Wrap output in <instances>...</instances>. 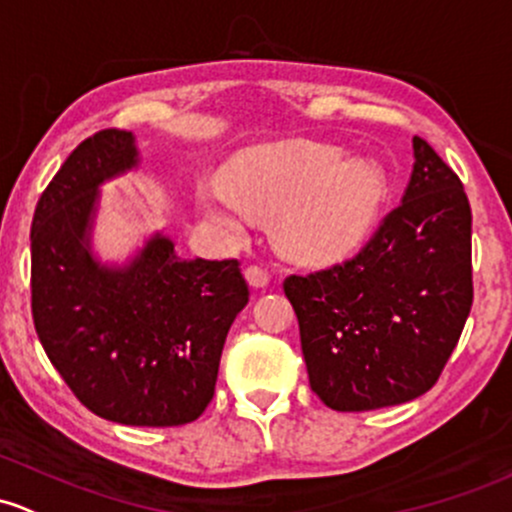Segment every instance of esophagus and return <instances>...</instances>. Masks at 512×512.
<instances>
[{
    "label": "esophagus",
    "mask_w": 512,
    "mask_h": 512,
    "mask_svg": "<svg viewBox=\"0 0 512 512\" xmlns=\"http://www.w3.org/2000/svg\"><path fill=\"white\" fill-rule=\"evenodd\" d=\"M245 279L252 289H265L270 284V274L262 270V267H247Z\"/></svg>",
    "instance_id": "34e87169"
}]
</instances>
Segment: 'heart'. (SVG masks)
<instances>
[{
    "mask_svg": "<svg viewBox=\"0 0 512 512\" xmlns=\"http://www.w3.org/2000/svg\"><path fill=\"white\" fill-rule=\"evenodd\" d=\"M225 181L196 188V208L208 225L242 240L255 215L272 218L279 250L311 265L338 260L368 238L390 191L380 161L306 139L240 154Z\"/></svg>",
    "mask_w": 512,
    "mask_h": 512,
    "instance_id": "obj_1",
    "label": "heart"
}]
</instances>
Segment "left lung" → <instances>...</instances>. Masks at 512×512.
I'll return each instance as SVG.
<instances>
[{
	"instance_id": "1",
	"label": "left lung",
	"mask_w": 512,
	"mask_h": 512,
	"mask_svg": "<svg viewBox=\"0 0 512 512\" xmlns=\"http://www.w3.org/2000/svg\"><path fill=\"white\" fill-rule=\"evenodd\" d=\"M402 206L358 257L289 277L311 390L338 412L402 405L437 383L471 311V206L424 139Z\"/></svg>"
}]
</instances>
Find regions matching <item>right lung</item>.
<instances>
[{
    "label": "right lung",
    "instance_id": "add662e5",
    "mask_svg": "<svg viewBox=\"0 0 512 512\" xmlns=\"http://www.w3.org/2000/svg\"><path fill=\"white\" fill-rule=\"evenodd\" d=\"M142 166L137 137L102 129L58 169L31 223V311L80 402L129 427H179L213 400L247 284L235 260H186L164 230L102 260V186Z\"/></svg>",
    "mask_w": 512,
    "mask_h": 512
}]
</instances>
